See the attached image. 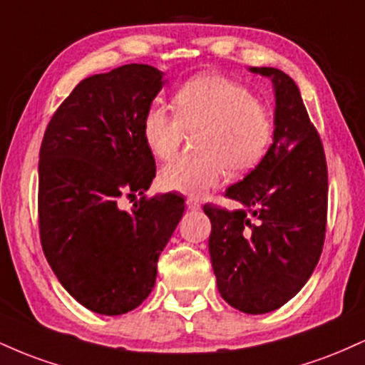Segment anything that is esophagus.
Returning a JSON list of instances; mask_svg holds the SVG:
<instances>
[{
	"instance_id": "34e87169",
	"label": "esophagus",
	"mask_w": 365,
	"mask_h": 365,
	"mask_svg": "<svg viewBox=\"0 0 365 365\" xmlns=\"http://www.w3.org/2000/svg\"><path fill=\"white\" fill-rule=\"evenodd\" d=\"M187 207L190 209V211H197V209H200V202L197 199H187Z\"/></svg>"
}]
</instances>
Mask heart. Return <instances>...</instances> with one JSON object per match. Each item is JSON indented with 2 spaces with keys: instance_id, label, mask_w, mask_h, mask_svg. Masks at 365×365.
Here are the masks:
<instances>
[{
  "instance_id": "heart-1",
  "label": "heart",
  "mask_w": 365,
  "mask_h": 365,
  "mask_svg": "<svg viewBox=\"0 0 365 365\" xmlns=\"http://www.w3.org/2000/svg\"><path fill=\"white\" fill-rule=\"evenodd\" d=\"M170 113L159 103L142 116V137L154 156L177 154L187 132L197 137L199 158H177L159 171V187L199 197L226 177L245 173L266 158L274 139V118L242 83L220 73L188 78L173 94Z\"/></svg>"
}]
</instances>
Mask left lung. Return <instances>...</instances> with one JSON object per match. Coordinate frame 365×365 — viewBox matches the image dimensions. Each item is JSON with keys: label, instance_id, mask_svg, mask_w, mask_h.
I'll list each match as a JSON object with an SVG mask.
<instances>
[{"label": "left lung", "instance_id": "1", "mask_svg": "<svg viewBox=\"0 0 365 365\" xmlns=\"http://www.w3.org/2000/svg\"><path fill=\"white\" fill-rule=\"evenodd\" d=\"M274 86V139L266 158L225 197L244 204H206L209 254L217 290L232 307L266 314L284 305L319 261L328 217V166L319 133L297 83L278 68L254 66Z\"/></svg>", "mask_w": 365, "mask_h": 365}]
</instances>
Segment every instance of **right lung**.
Listing matches in <instances>:
<instances>
[{"instance_id": "1", "label": "right lung", "mask_w": 365, "mask_h": 365, "mask_svg": "<svg viewBox=\"0 0 365 365\" xmlns=\"http://www.w3.org/2000/svg\"><path fill=\"white\" fill-rule=\"evenodd\" d=\"M163 73L130 63L83 78L54 111L39 150V237L53 273L92 312L120 316L148 299L158 259L185 211L180 195L145 197L156 161L142 116ZM141 195L128 213L121 196Z\"/></svg>"}]
</instances>
